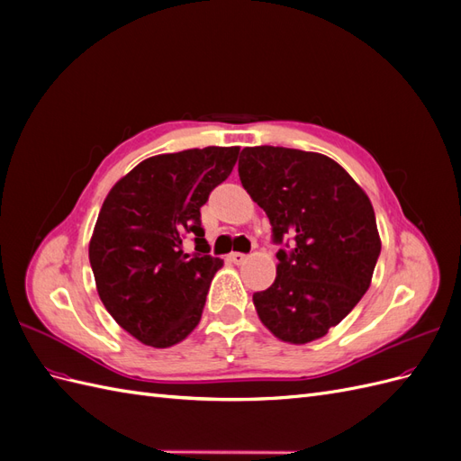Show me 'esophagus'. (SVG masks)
I'll use <instances>...</instances> for the list:
<instances>
[{
	"instance_id": "1",
	"label": "esophagus",
	"mask_w": 461,
	"mask_h": 461,
	"mask_svg": "<svg viewBox=\"0 0 461 461\" xmlns=\"http://www.w3.org/2000/svg\"><path fill=\"white\" fill-rule=\"evenodd\" d=\"M229 258H230V261L236 263V265H240V263H244V261L248 259V256H246V254H240V252H232Z\"/></svg>"
}]
</instances>
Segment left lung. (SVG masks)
<instances>
[{"label": "left lung", "mask_w": 461, "mask_h": 461, "mask_svg": "<svg viewBox=\"0 0 461 461\" xmlns=\"http://www.w3.org/2000/svg\"><path fill=\"white\" fill-rule=\"evenodd\" d=\"M239 175L267 213L273 240L292 236L276 252L275 283L254 294L261 323L290 344L325 337L366 294L381 254L367 194L315 151L244 148Z\"/></svg>", "instance_id": "left-lung-1"}]
</instances>
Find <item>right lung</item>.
<instances>
[{
  "instance_id": "1",
  "label": "right lung",
  "mask_w": 461,
  "mask_h": 461,
  "mask_svg": "<svg viewBox=\"0 0 461 461\" xmlns=\"http://www.w3.org/2000/svg\"><path fill=\"white\" fill-rule=\"evenodd\" d=\"M240 148L161 153L117 180L97 215L88 254L105 310L136 340L169 348L198 327L222 259L207 256L200 207L239 159ZM197 236L202 255L182 249Z\"/></svg>"
}]
</instances>
